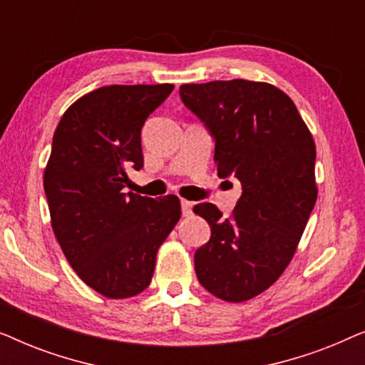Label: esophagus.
Returning a JSON list of instances; mask_svg holds the SVG:
<instances>
[{
    "mask_svg": "<svg viewBox=\"0 0 365 365\" xmlns=\"http://www.w3.org/2000/svg\"><path fill=\"white\" fill-rule=\"evenodd\" d=\"M192 206H194V202L187 201V199H181L182 216H191V214H192Z\"/></svg>",
    "mask_w": 365,
    "mask_h": 365,
    "instance_id": "1",
    "label": "esophagus"
}]
</instances>
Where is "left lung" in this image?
Here are the masks:
<instances>
[{"label": "left lung", "instance_id": "8db88e82", "mask_svg": "<svg viewBox=\"0 0 365 365\" xmlns=\"http://www.w3.org/2000/svg\"><path fill=\"white\" fill-rule=\"evenodd\" d=\"M182 103L216 139L217 174H234L242 196L227 217L214 204L194 212L211 239L194 254L201 286L226 302L259 296L292 261L317 201L316 143L296 104L269 83L182 84Z\"/></svg>", "mask_w": 365, "mask_h": 365}]
</instances>
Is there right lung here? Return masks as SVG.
Returning <instances> with one entry per match:
<instances>
[{
	"label": "right lung",
	"instance_id": "add662e5",
	"mask_svg": "<svg viewBox=\"0 0 365 365\" xmlns=\"http://www.w3.org/2000/svg\"><path fill=\"white\" fill-rule=\"evenodd\" d=\"M174 84H113L76 99L59 121L44 169L51 227L74 272L109 299L151 284L156 254L181 217L178 196L123 192L143 168L141 128Z\"/></svg>",
	"mask_w": 365,
	"mask_h": 365
}]
</instances>
